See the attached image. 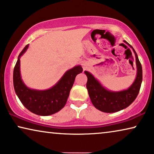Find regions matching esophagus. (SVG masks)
I'll list each match as a JSON object with an SVG mask.
<instances>
[{"label":"esophagus","instance_id":"34e87169","mask_svg":"<svg viewBox=\"0 0 154 154\" xmlns=\"http://www.w3.org/2000/svg\"><path fill=\"white\" fill-rule=\"evenodd\" d=\"M82 66H83V68H84V70L86 69L87 67H88V66H87L88 65H87V64L85 63H83V64H82Z\"/></svg>","mask_w":154,"mask_h":154}]
</instances>
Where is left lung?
Listing matches in <instances>:
<instances>
[{
	"label": "left lung",
	"mask_w": 154,
	"mask_h": 154,
	"mask_svg": "<svg viewBox=\"0 0 154 154\" xmlns=\"http://www.w3.org/2000/svg\"><path fill=\"white\" fill-rule=\"evenodd\" d=\"M125 42L134 50L137 66L136 79L127 90L118 92L107 90L102 86L93 75L88 71H84V73L88 77L86 88L92 104L96 109L104 113H115L126 109L136 100L140 89L143 81V69L141 63L135 50L127 41H125Z\"/></svg>",
	"instance_id": "left-lung-1"
}]
</instances>
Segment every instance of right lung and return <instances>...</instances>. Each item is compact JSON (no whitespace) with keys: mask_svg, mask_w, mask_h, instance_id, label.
I'll use <instances>...</instances> for the list:
<instances>
[{"mask_svg":"<svg viewBox=\"0 0 154 154\" xmlns=\"http://www.w3.org/2000/svg\"><path fill=\"white\" fill-rule=\"evenodd\" d=\"M27 45L18 55L13 73L14 87L23 106L29 111L38 116L52 115L62 109L67 102L75 77L83 69L77 66L65 72L63 77L51 88L45 91L30 89L23 82L20 72V57L28 48Z\"/></svg>","mask_w":154,"mask_h":154,"instance_id":"right-lung-1","label":"right lung"}]
</instances>
